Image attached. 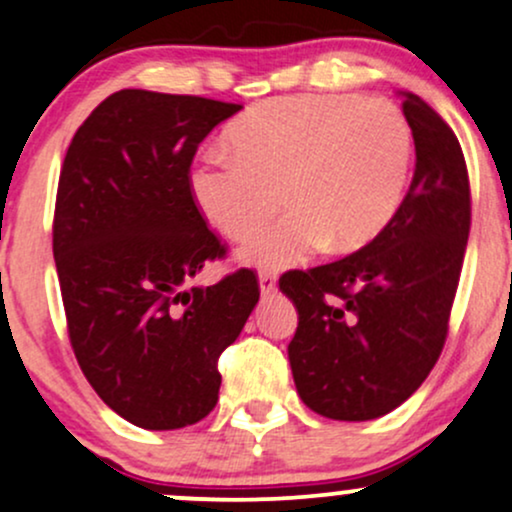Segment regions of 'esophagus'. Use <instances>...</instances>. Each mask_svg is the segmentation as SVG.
I'll return each mask as SVG.
<instances>
[{
  "label": "esophagus",
  "instance_id": "esophagus-1",
  "mask_svg": "<svg viewBox=\"0 0 512 512\" xmlns=\"http://www.w3.org/2000/svg\"><path fill=\"white\" fill-rule=\"evenodd\" d=\"M260 293L264 298L274 296V293H276V274L274 272H262L260 274Z\"/></svg>",
  "mask_w": 512,
  "mask_h": 512
}]
</instances>
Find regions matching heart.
Returning <instances> with one entry per match:
<instances>
[{"instance_id": "b5f03b06", "label": "heart", "mask_w": 512, "mask_h": 512, "mask_svg": "<svg viewBox=\"0 0 512 512\" xmlns=\"http://www.w3.org/2000/svg\"><path fill=\"white\" fill-rule=\"evenodd\" d=\"M233 154L204 151L190 170L199 214L228 240H248L252 267L281 269L368 245L390 223L407 187L414 139L390 101L351 93L276 98L228 127Z\"/></svg>"}]
</instances>
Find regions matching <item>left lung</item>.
Instances as JSON below:
<instances>
[{
	"mask_svg": "<svg viewBox=\"0 0 512 512\" xmlns=\"http://www.w3.org/2000/svg\"><path fill=\"white\" fill-rule=\"evenodd\" d=\"M402 98L416 168L395 216L354 255L279 279L298 310L293 383L305 407L334 421L378 419L419 390L462 272L472 204L460 142L416 93Z\"/></svg>",
	"mask_w": 512,
	"mask_h": 512,
	"instance_id": "left-lung-1",
	"label": "left lung"
}]
</instances>
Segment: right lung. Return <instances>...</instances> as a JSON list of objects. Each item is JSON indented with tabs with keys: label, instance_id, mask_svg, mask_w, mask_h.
<instances>
[{
	"label": "right lung",
	"instance_id": "add662e5",
	"mask_svg": "<svg viewBox=\"0 0 512 512\" xmlns=\"http://www.w3.org/2000/svg\"><path fill=\"white\" fill-rule=\"evenodd\" d=\"M240 108L125 88L86 117L64 156L52 252L72 349L98 397L149 431L216 407V363L260 301L250 269L190 286L226 255L190 195L192 158Z\"/></svg>",
	"mask_w": 512,
	"mask_h": 512
}]
</instances>
